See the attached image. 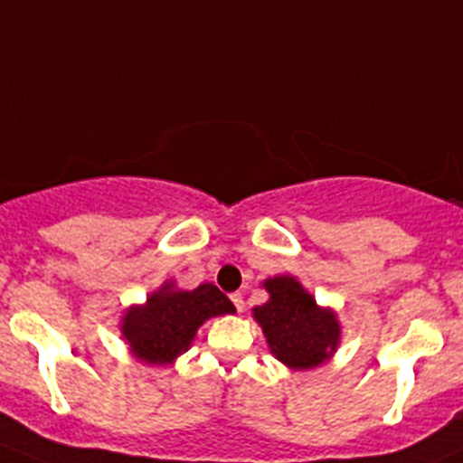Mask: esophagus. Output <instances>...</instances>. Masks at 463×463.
<instances>
[{"label": "esophagus", "instance_id": "34e87169", "mask_svg": "<svg viewBox=\"0 0 463 463\" xmlns=\"http://www.w3.org/2000/svg\"><path fill=\"white\" fill-rule=\"evenodd\" d=\"M231 300H232V305H235V309L241 314V311H244V298H241V293H232Z\"/></svg>", "mask_w": 463, "mask_h": 463}]
</instances>
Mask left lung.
<instances>
[{
  "mask_svg": "<svg viewBox=\"0 0 463 463\" xmlns=\"http://www.w3.org/2000/svg\"><path fill=\"white\" fill-rule=\"evenodd\" d=\"M269 293L255 307L253 318L261 326L270 354L288 370H314L338 352L340 320L334 309L320 307L293 275H275L261 282Z\"/></svg>",
  "mask_w": 463,
  "mask_h": 463,
  "instance_id": "obj_1",
  "label": "left lung"
}]
</instances>
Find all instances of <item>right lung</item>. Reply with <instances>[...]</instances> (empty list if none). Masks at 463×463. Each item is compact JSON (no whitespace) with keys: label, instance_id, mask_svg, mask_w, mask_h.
<instances>
[{"label":"right lung","instance_id":"obj_1","mask_svg":"<svg viewBox=\"0 0 463 463\" xmlns=\"http://www.w3.org/2000/svg\"><path fill=\"white\" fill-rule=\"evenodd\" d=\"M226 314H235V305L214 284L205 282L184 291L167 279L143 305L125 309L120 334L134 358L165 367L188 352L205 320Z\"/></svg>","mask_w":463,"mask_h":463}]
</instances>
